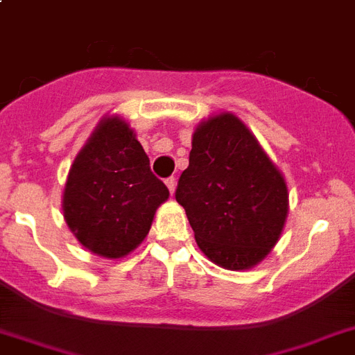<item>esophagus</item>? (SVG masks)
Wrapping results in <instances>:
<instances>
[{
  "instance_id": "1",
  "label": "esophagus",
  "mask_w": 355,
  "mask_h": 355,
  "mask_svg": "<svg viewBox=\"0 0 355 355\" xmlns=\"http://www.w3.org/2000/svg\"><path fill=\"white\" fill-rule=\"evenodd\" d=\"M166 184H167V188H169V193H171V195L175 193V188H177V178H175V177L167 178Z\"/></svg>"
}]
</instances>
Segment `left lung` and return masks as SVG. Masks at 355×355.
Returning <instances> with one entry per match:
<instances>
[{"label":"left lung","instance_id":"left-lung-1","mask_svg":"<svg viewBox=\"0 0 355 355\" xmlns=\"http://www.w3.org/2000/svg\"><path fill=\"white\" fill-rule=\"evenodd\" d=\"M175 199L184 206L200 250L230 270L259 263L287 217L286 180L232 114L197 127Z\"/></svg>","mask_w":355,"mask_h":355}]
</instances>
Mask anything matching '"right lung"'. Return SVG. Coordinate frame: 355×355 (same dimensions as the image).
I'll return each instance as SVG.
<instances>
[{
    "instance_id": "1",
    "label": "right lung",
    "mask_w": 355,
    "mask_h": 355,
    "mask_svg": "<svg viewBox=\"0 0 355 355\" xmlns=\"http://www.w3.org/2000/svg\"><path fill=\"white\" fill-rule=\"evenodd\" d=\"M167 197L169 189L153 175L127 123L107 118L69 169L62 208L83 247L105 258H123L144 241Z\"/></svg>"
}]
</instances>
